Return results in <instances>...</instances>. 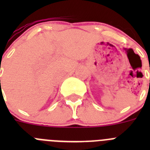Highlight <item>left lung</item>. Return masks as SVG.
<instances>
[{
	"label": "left lung",
	"instance_id": "1",
	"mask_svg": "<svg viewBox=\"0 0 150 150\" xmlns=\"http://www.w3.org/2000/svg\"><path fill=\"white\" fill-rule=\"evenodd\" d=\"M149 83H150V80H149Z\"/></svg>",
	"mask_w": 150,
	"mask_h": 150
}]
</instances>
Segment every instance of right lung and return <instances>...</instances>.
<instances>
[{
	"instance_id": "1",
	"label": "right lung",
	"mask_w": 150,
	"mask_h": 150,
	"mask_svg": "<svg viewBox=\"0 0 150 150\" xmlns=\"http://www.w3.org/2000/svg\"><path fill=\"white\" fill-rule=\"evenodd\" d=\"M0 81H1V79H0Z\"/></svg>"
}]
</instances>
